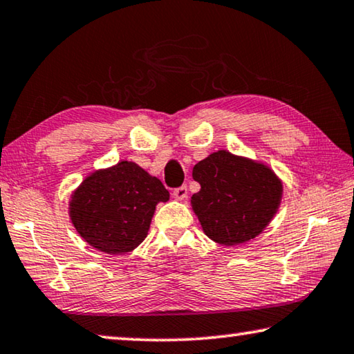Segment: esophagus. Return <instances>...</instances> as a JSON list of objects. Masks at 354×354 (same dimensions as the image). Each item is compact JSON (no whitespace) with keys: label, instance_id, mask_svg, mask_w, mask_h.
Returning <instances> with one entry per match:
<instances>
[{"label":"esophagus","instance_id":"34e87169","mask_svg":"<svg viewBox=\"0 0 354 354\" xmlns=\"http://www.w3.org/2000/svg\"><path fill=\"white\" fill-rule=\"evenodd\" d=\"M172 196H174V198H176L177 201H183V199H187V198H188V188H187V187L176 188V189H174Z\"/></svg>","mask_w":354,"mask_h":354}]
</instances>
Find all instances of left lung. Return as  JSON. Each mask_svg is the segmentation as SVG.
I'll use <instances>...</instances> for the list:
<instances>
[{
	"mask_svg": "<svg viewBox=\"0 0 354 354\" xmlns=\"http://www.w3.org/2000/svg\"><path fill=\"white\" fill-rule=\"evenodd\" d=\"M191 207L208 239L235 246L262 234L277 213L282 182L260 161L218 150L193 167Z\"/></svg>",
	"mask_w": 354,
	"mask_h": 354,
	"instance_id": "left-lung-1",
	"label": "left lung"
}]
</instances>
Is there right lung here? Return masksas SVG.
Instances as JSON below:
<instances>
[{
  "instance_id": "right-lung-1",
  "label": "right lung",
  "mask_w": 354,
  "mask_h": 354,
  "mask_svg": "<svg viewBox=\"0 0 354 354\" xmlns=\"http://www.w3.org/2000/svg\"><path fill=\"white\" fill-rule=\"evenodd\" d=\"M167 201L169 191L158 178L122 160L81 182L68 201V216L92 248L120 256L141 245L156 204Z\"/></svg>"
}]
</instances>
